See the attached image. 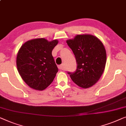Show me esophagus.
I'll return each instance as SVG.
<instances>
[{
  "instance_id": "esophagus-1",
  "label": "esophagus",
  "mask_w": 126,
  "mask_h": 126,
  "mask_svg": "<svg viewBox=\"0 0 126 126\" xmlns=\"http://www.w3.org/2000/svg\"><path fill=\"white\" fill-rule=\"evenodd\" d=\"M58 68H59V69H60V70H63L64 69V65L63 64H61L60 65H58Z\"/></svg>"
}]
</instances>
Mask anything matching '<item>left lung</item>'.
Listing matches in <instances>:
<instances>
[{
  "mask_svg": "<svg viewBox=\"0 0 126 126\" xmlns=\"http://www.w3.org/2000/svg\"><path fill=\"white\" fill-rule=\"evenodd\" d=\"M66 42L77 63L76 71L68 74L80 87H91L99 80L105 68L107 55L103 44L91 34L77 35Z\"/></svg>",
  "mask_w": 126,
  "mask_h": 126,
  "instance_id": "left-lung-1",
  "label": "left lung"
}]
</instances>
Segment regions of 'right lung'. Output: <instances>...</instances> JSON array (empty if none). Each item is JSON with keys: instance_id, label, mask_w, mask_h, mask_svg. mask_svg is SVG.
Wrapping results in <instances>:
<instances>
[{"instance_id": "right-lung-1", "label": "right lung", "mask_w": 126, "mask_h": 126, "mask_svg": "<svg viewBox=\"0 0 126 126\" xmlns=\"http://www.w3.org/2000/svg\"><path fill=\"white\" fill-rule=\"evenodd\" d=\"M58 43L56 39L48 41L45 38L33 39L25 42L19 49L17 71L30 87L42 91L54 80L58 68L52 51Z\"/></svg>"}]
</instances>
